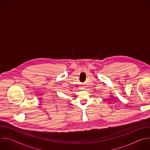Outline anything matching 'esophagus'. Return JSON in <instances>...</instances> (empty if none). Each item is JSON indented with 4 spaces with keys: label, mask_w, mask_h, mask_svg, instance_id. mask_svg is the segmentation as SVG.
I'll list each match as a JSON object with an SVG mask.
<instances>
[{
    "label": "esophagus",
    "mask_w": 150,
    "mask_h": 150,
    "mask_svg": "<svg viewBox=\"0 0 150 150\" xmlns=\"http://www.w3.org/2000/svg\"><path fill=\"white\" fill-rule=\"evenodd\" d=\"M81 90H84V87L83 86V87H81Z\"/></svg>",
    "instance_id": "34e87169"
}]
</instances>
